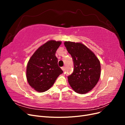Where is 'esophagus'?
<instances>
[{
  "label": "esophagus",
  "instance_id": "esophagus-1",
  "mask_svg": "<svg viewBox=\"0 0 125 125\" xmlns=\"http://www.w3.org/2000/svg\"><path fill=\"white\" fill-rule=\"evenodd\" d=\"M62 69L64 71H65V67H62Z\"/></svg>",
  "mask_w": 125,
  "mask_h": 125
}]
</instances>
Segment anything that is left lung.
I'll list each match as a JSON object with an SVG mask.
<instances>
[{
    "label": "left lung",
    "mask_w": 125,
    "mask_h": 125,
    "mask_svg": "<svg viewBox=\"0 0 125 125\" xmlns=\"http://www.w3.org/2000/svg\"><path fill=\"white\" fill-rule=\"evenodd\" d=\"M68 52L73 62V71L68 77L70 85L75 92L88 93L96 85L101 75V65L95 55L81 43L65 42Z\"/></svg>",
    "instance_id": "1"
}]
</instances>
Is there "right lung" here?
I'll use <instances>...</instances> for the list:
<instances>
[{"instance_id": "obj_1", "label": "right lung", "mask_w": 125, "mask_h": 125, "mask_svg": "<svg viewBox=\"0 0 125 125\" xmlns=\"http://www.w3.org/2000/svg\"><path fill=\"white\" fill-rule=\"evenodd\" d=\"M62 42L51 40L40 46L29 60L26 79L35 91L44 92L50 89L63 71L58 65L55 56Z\"/></svg>"}]
</instances>
